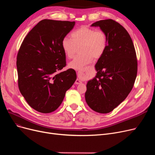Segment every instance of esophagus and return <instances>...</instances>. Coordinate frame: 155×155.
<instances>
[{"label":"esophagus","instance_id":"34e87169","mask_svg":"<svg viewBox=\"0 0 155 155\" xmlns=\"http://www.w3.org/2000/svg\"><path fill=\"white\" fill-rule=\"evenodd\" d=\"M85 72H86V70H80V71H78L77 72L78 77H81L84 76V75H85ZM81 83H82V81H81V80H80V79H79V78H77V79L75 80V84H77V85L80 84Z\"/></svg>","mask_w":155,"mask_h":155}]
</instances>
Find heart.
<instances>
[{
  "mask_svg": "<svg viewBox=\"0 0 155 155\" xmlns=\"http://www.w3.org/2000/svg\"><path fill=\"white\" fill-rule=\"evenodd\" d=\"M71 38L64 37L61 41L64 53L69 58L74 56L77 46H80L82 53L76 56L69 64L70 68L76 70H82L91 63L94 57L100 58L104 54L108 45L106 32L102 30L82 26L71 34Z\"/></svg>",
  "mask_w": 155,
  "mask_h": 155,
  "instance_id": "1",
  "label": "heart"
}]
</instances>
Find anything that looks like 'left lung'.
I'll return each instance as SVG.
<instances>
[{"label": "left lung", "instance_id": "8db88e82", "mask_svg": "<svg viewBox=\"0 0 155 155\" xmlns=\"http://www.w3.org/2000/svg\"><path fill=\"white\" fill-rule=\"evenodd\" d=\"M91 26L106 32L108 45L95 64V77L89 80L85 94L93 110L107 114L125 100L134 86L137 61L132 39L126 29L112 19L101 20Z\"/></svg>", "mask_w": 155, "mask_h": 155}]
</instances>
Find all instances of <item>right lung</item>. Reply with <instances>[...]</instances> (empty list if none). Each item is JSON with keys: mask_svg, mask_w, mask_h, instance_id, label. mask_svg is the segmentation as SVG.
Returning a JSON list of instances; mask_svg holds the SVG:
<instances>
[{"mask_svg": "<svg viewBox=\"0 0 155 155\" xmlns=\"http://www.w3.org/2000/svg\"><path fill=\"white\" fill-rule=\"evenodd\" d=\"M75 22L43 19L24 39L17 56L18 87L35 110L50 113L59 107L65 93L77 79L75 71L66 66L63 39Z\"/></svg>", "mask_w": 155, "mask_h": 155, "instance_id": "obj_1", "label": "right lung"}]
</instances>
